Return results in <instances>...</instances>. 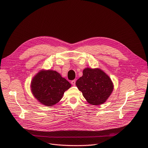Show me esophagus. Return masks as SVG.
<instances>
[{"label": "esophagus", "instance_id": "1", "mask_svg": "<svg viewBox=\"0 0 148 148\" xmlns=\"http://www.w3.org/2000/svg\"><path fill=\"white\" fill-rule=\"evenodd\" d=\"M71 83V84H72L73 86H75V79H74V80H72Z\"/></svg>", "mask_w": 148, "mask_h": 148}]
</instances>
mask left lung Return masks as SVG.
<instances>
[{
    "instance_id": "8db88e82",
    "label": "left lung",
    "mask_w": 148,
    "mask_h": 148,
    "mask_svg": "<svg viewBox=\"0 0 148 148\" xmlns=\"http://www.w3.org/2000/svg\"><path fill=\"white\" fill-rule=\"evenodd\" d=\"M75 84L84 97L92 105L104 103L110 96L113 85L110 77L100 69H85Z\"/></svg>"
}]
</instances>
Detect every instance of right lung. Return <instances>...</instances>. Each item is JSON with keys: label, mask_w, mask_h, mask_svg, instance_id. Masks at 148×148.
<instances>
[{"label": "right lung", "mask_w": 148, "mask_h": 148, "mask_svg": "<svg viewBox=\"0 0 148 148\" xmlns=\"http://www.w3.org/2000/svg\"><path fill=\"white\" fill-rule=\"evenodd\" d=\"M71 86V84L57 71H42L34 77L31 90L40 103L51 106L62 99L64 92Z\"/></svg>", "instance_id": "right-lung-1"}]
</instances>
